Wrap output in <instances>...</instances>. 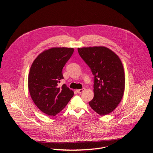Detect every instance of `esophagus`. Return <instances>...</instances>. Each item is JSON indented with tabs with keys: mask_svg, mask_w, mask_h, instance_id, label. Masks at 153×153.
I'll use <instances>...</instances> for the list:
<instances>
[{
	"mask_svg": "<svg viewBox=\"0 0 153 153\" xmlns=\"http://www.w3.org/2000/svg\"><path fill=\"white\" fill-rule=\"evenodd\" d=\"M84 90H85V89L84 88H83V89H77V90H76V91L77 93H82V92H84Z\"/></svg>",
	"mask_w": 153,
	"mask_h": 153,
	"instance_id": "obj_1",
	"label": "esophagus"
}]
</instances>
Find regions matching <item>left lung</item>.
Masks as SVG:
<instances>
[{
    "instance_id": "obj_1",
    "label": "left lung",
    "mask_w": 153,
    "mask_h": 153,
    "mask_svg": "<svg viewBox=\"0 0 153 153\" xmlns=\"http://www.w3.org/2000/svg\"><path fill=\"white\" fill-rule=\"evenodd\" d=\"M79 55L94 76L91 107L100 115L113 111L121 102L125 91L123 66L118 56L105 46L78 48Z\"/></svg>"
}]
</instances>
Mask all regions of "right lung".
Listing matches in <instances>:
<instances>
[{
    "label": "right lung",
    "instance_id": "obj_1",
    "mask_svg": "<svg viewBox=\"0 0 153 153\" xmlns=\"http://www.w3.org/2000/svg\"><path fill=\"white\" fill-rule=\"evenodd\" d=\"M74 52L73 48L54 47L43 51L30 69L28 87L36 106L48 115L55 116L64 108L74 92L66 85L59 86L62 70Z\"/></svg>",
    "mask_w": 153,
    "mask_h": 153
}]
</instances>
